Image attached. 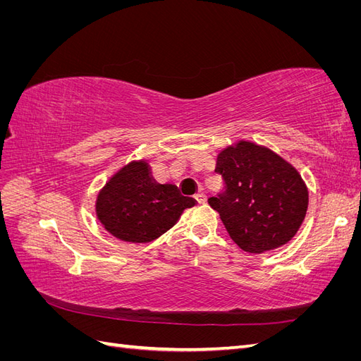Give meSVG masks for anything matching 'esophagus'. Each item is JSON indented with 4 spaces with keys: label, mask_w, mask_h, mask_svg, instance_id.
Here are the masks:
<instances>
[{
    "label": "esophagus",
    "mask_w": 361,
    "mask_h": 361,
    "mask_svg": "<svg viewBox=\"0 0 361 361\" xmlns=\"http://www.w3.org/2000/svg\"><path fill=\"white\" fill-rule=\"evenodd\" d=\"M195 200H197L200 204H204L206 203V194L204 192H199V194H195Z\"/></svg>",
    "instance_id": "1"
}]
</instances>
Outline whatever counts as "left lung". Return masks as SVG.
Returning a JSON list of instances; mask_svg holds the SVG:
<instances>
[{
    "mask_svg": "<svg viewBox=\"0 0 361 361\" xmlns=\"http://www.w3.org/2000/svg\"><path fill=\"white\" fill-rule=\"evenodd\" d=\"M226 192L207 199L228 236L248 253H265L297 235L309 206L301 174L274 150L238 140L216 155Z\"/></svg>",
    "mask_w": 361,
    "mask_h": 361,
    "instance_id": "obj_1",
    "label": "left lung"
}]
</instances>
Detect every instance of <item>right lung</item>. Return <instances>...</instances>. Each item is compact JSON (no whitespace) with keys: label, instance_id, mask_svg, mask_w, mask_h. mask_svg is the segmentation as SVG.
Instances as JSON below:
<instances>
[{"label":"right lung","instance_id":"add662e5","mask_svg":"<svg viewBox=\"0 0 361 361\" xmlns=\"http://www.w3.org/2000/svg\"><path fill=\"white\" fill-rule=\"evenodd\" d=\"M173 183H158L146 159L130 161L108 179L96 197L94 211L105 231L125 243L145 244L179 221L195 206Z\"/></svg>","mask_w":361,"mask_h":361}]
</instances>
